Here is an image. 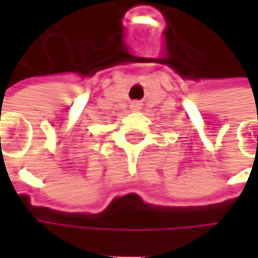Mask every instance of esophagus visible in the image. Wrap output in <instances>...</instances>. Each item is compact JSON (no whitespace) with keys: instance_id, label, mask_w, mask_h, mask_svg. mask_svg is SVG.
I'll list each match as a JSON object with an SVG mask.
<instances>
[{"instance_id":"1","label":"esophagus","mask_w":258,"mask_h":258,"mask_svg":"<svg viewBox=\"0 0 258 258\" xmlns=\"http://www.w3.org/2000/svg\"><path fill=\"white\" fill-rule=\"evenodd\" d=\"M131 109H134V110L140 109V103H133V104H131Z\"/></svg>"}]
</instances>
